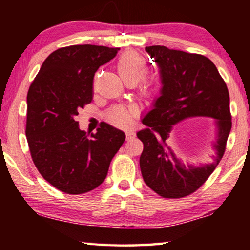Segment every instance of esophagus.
Returning <instances> with one entry per match:
<instances>
[{"mask_svg": "<svg viewBox=\"0 0 250 250\" xmlns=\"http://www.w3.org/2000/svg\"><path fill=\"white\" fill-rule=\"evenodd\" d=\"M134 137H135L134 131L129 130V131H126V132H125V139H126V140H130V139H132Z\"/></svg>", "mask_w": 250, "mask_h": 250, "instance_id": "esophagus-1", "label": "esophagus"}]
</instances>
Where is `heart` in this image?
I'll return each mask as SVG.
<instances>
[{
    "label": "heart",
    "instance_id": "1",
    "mask_svg": "<svg viewBox=\"0 0 250 250\" xmlns=\"http://www.w3.org/2000/svg\"><path fill=\"white\" fill-rule=\"evenodd\" d=\"M117 68L121 79L128 83H138V94L142 98H150L155 89L156 80L146 74V58L135 50L129 49L122 53L117 61ZM138 116V110L133 105L117 104L107 112L109 124L117 128H128Z\"/></svg>",
    "mask_w": 250,
    "mask_h": 250
}]
</instances>
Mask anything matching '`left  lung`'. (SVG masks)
I'll return each mask as SVG.
<instances>
[{
	"instance_id": "left-lung-1",
	"label": "left lung",
	"mask_w": 250,
	"mask_h": 250,
	"mask_svg": "<svg viewBox=\"0 0 250 250\" xmlns=\"http://www.w3.org/2000/svg\"><path fill=\"white\" fill-rule=\"evenodd\" d=\"M160 67L163 88L154 108L143 118L145 129L137 133L143 143L140 168L146 184L164 198H182L197 191L221 162L231 129L229 94L209 58L200 54L146 47ZM211 116L217 120V155L213 163L186 169L166 145L171 126L188 116Z\"/></svg>"
}]
</instances>
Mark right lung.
Instances as JSON below:
<instances>
[{
    "instance_id": "add662e5",
    "label": "right lung",
    "mask_w": 250,
    "mask_h": 250,
    "mask_svg": "<svg viewBox=\"0 0 250 250\" xmlns=\"http://www.w3.org/2000/svg\"><path fill=\"white\" fill-rule=\"evenodd\" d=\"M120 48L71 45L45 59L27 92L26 133L34 164L41 175L66 194L98 188L125 135L101 122L87 134L75 117L92 100V80L101 65Z\"/></svg>"
}]
</instances>
